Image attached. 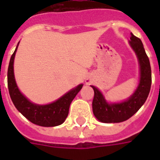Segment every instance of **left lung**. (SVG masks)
Segmentation results:
<instances>
[{
	"label": "left lung",
	"mask_w": 160,
	"mask_h": 160,
	"mask_svg": "<svg viewBox=\"0 0 160 160\" xmlns=\"http://www.w3.org/2000/svg\"><path fill=\"white\" fill-rule=\"evenodd\" d=\"M129 45L137 56L140 66V81L130 97L120 103H108L100 91L94 86L92 111L98 120L105 123L122 122L128 120L144 104L151 89L152 71L150 62L140 38L130 33Z\"/></svg>",
	"instance_id": "1"
}]
</instances>
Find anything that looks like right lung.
I'll list each match as a JSON object with an SVG mask.
<instances>
[{
	"instance_id": "right-lung-1",
	"label": "right lung",
	"mask_w": 160,
	"mask_h": 160,
	"mask_svg": "<svg viewBox=\"0 0 160 160\" xmlns=\"http://www.w3.org/2000/svg\"><path fill=\"white\" fill-rule=\"evenodd\" d=\"M18 45L11 56L8 70V86L12 103L16 109L32 123L42 127H55L61 125L66 120L70 104L77 93L81 90L83 84H80L50 104H37L31 102L20 92L14 78L13 62Z\"/></svg>"
}]
</instances>
